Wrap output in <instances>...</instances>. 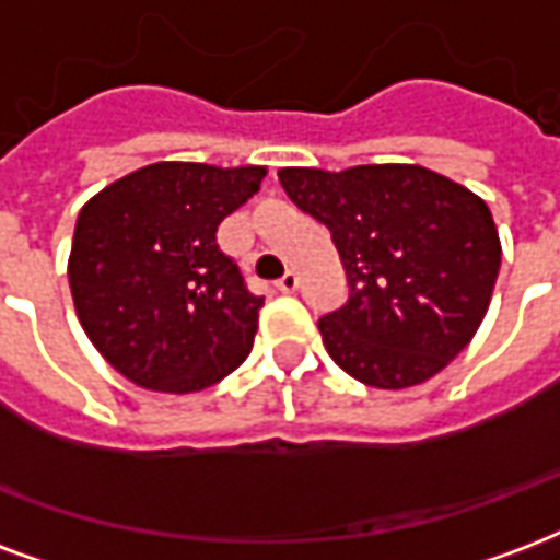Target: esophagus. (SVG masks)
<instances>
[{
    "label": "esophagus",
    "instance_id": "esophagus-1",
    "mask_svg": "<svg viewBox=\"0 0 560 560\" xmlns=\"http://www.w3.org/2000/svg\"><path fill=\"white\" fill-rule=\"evenodd\" d=\"M296 284H300V279H296V272H293V269H288V272L276 281V288H279L281 293H293L296 291Z\"/></svg>",
    "mask_w": 560,
    "mask_h": 560
}]
</instances>
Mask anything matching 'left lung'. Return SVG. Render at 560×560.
Wrapping results in <instances>:
<instances>
[{"label": "left lung", "mask_w": 560, "mask_h": 560, "mask_svg": "<svg viewBox=\"0 0 560 560\" xmlns=\"http://www.w3.org/2000/svg\"><path fill=\"white\" fill-rule=\"evenodd\" d=\"M291 201L332 231L350 296L317 320L323 347L374 388L439 374L478 332L501 267L490 207L424 165L281 168Z\"/></svg>", "instance_id": "obj_1"}]
</instances>
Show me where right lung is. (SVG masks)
I'll list each match as a JSON object with an SVG mask.
<instances>
[{
	"instance_id": "add662e5",
	"label": "right lung",
	"mask_w": 560,
	"mask_h": 560,
	"mask_svg": "<svg viewBox=\"0 0 560 560\" xmlns=\"http://www.w3.org/2000/svg\"><path fill=\"white\" fill-rule=\"evenodd\" d=\"M264 175V165L153 163L80 210L68 258L77 317L130 383L189 395L243 364L264 296L248 291L217 231Z\"/></svg>"
}]
</instances>
